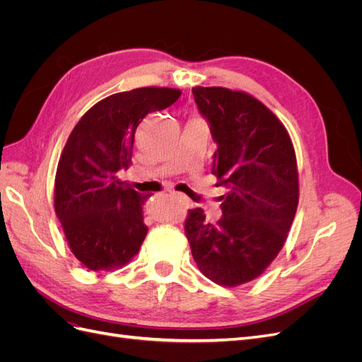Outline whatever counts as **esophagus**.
Wrapping results in <instances>:
<instances>
[{
	"mask_svg": "<svg viewBox=\"0 0 362 362\" xmlns=\"http://www.w3.org/2000/svg\"><path fill=\"white\" fill-rule=\"evenodd\" d=\"M175 196H177V199H178L181 204H184V205H190V201H189L187 196H184V194H181V193H177Z\"/></svg>",
	"mask_w": 362,
	"mask_h": 362,
	"instance_id": "1",
	"label": "esophagus"
}]
</instances>
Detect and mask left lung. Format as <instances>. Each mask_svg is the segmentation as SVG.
<instances>
[{"instance_id": "1", "label": "left lung", "mask_w": 362, "mask_h": 362, "mask_svg": "<svg viewBox=\"0 0 362 362\" xmlns=\"http://www.w3.org/2000/svg\"><path fill=\"white\" fill-rule=\"evenodd\" d=\"M217 149L211 173L226 189L222 217L189 210L185 235L193 259L218 286L258 278L286 242L299 202L296 154L286 127L257 98L225 87H193Z\"/></svg>"}]
</instances>
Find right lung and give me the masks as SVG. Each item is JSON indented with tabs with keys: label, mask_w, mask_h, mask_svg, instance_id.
<instances>
[{
	"label": "right lung",
	"mask_w": 362,
	"mask_h": 362,
	"mask_svg": "<svg viewBox=\"0 0 362 362\" xmlns=\"http://www.w3.org/2000/svg\"><path fill=\"white\" fill-rule=\"evenodd\" d=\"M181 90L140 87L95 104L75 125L59 160L54 208L75 258L93 272L125 266L148 234V196L120 182L133 157L139 124Z\"/></svg>",
	"instance_id": "1"
}]
</instances>
